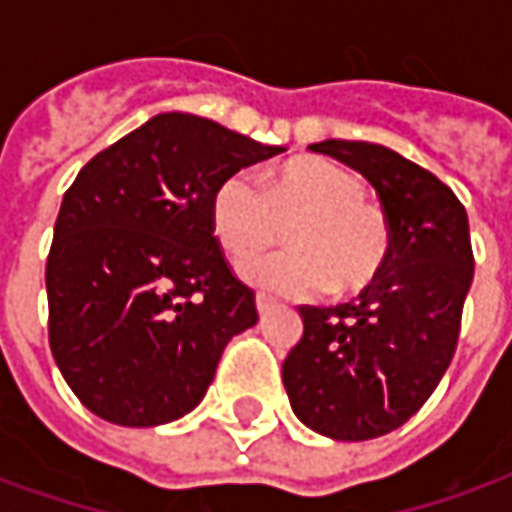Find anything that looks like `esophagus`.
Wrapping results in <instances>:
<instances>
[{
	"label": "esophagus",
	"instance_id": "34e87169",
	"mask_svg": "<svg viewBox=\"0 0 512 512\" xmlns=\"http://www.w3.org/2000/svg\"><path fill=\"white\" fill-rule=\"evenodd\" d=\"M255 307H257V312H260V318H263L266 312H271V310H274V307H277V301L268 299V296H263V293H257V296H255Z\"/></svg>",
	"mask_w": 512,
	"mask_h": 512
}]
</instances>
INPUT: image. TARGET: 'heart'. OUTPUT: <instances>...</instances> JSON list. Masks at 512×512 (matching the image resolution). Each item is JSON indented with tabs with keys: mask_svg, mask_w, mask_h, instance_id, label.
I'll list each match as a JSON object with an SVG mask.
<instances>
[{
	"mask_svg": "<svg viewBox=\"0 0 512 512\" xmlns=\"http://www.w3.org/2000/svg\"><path fill=\"white\" fill-rule=\"evenodd\" d=\"M213 235L233 257L279 241L290 227L293 249L252 257L241 279L282 296H351L370 288L392 252L386 213L367 202V183L326 158H299L277 169L268 186L255 172H235L211 202Z\"/></svg>",
	"mask_w": 512,
	"mask_h": 512,
	"instance_id": "heart-1",
	"label": "heart"
}]
</instances>
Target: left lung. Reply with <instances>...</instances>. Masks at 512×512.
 <instances>
[{
	"label": "left lung",
	"mask_w": 512,
	"mask_h": 512,
	"mask_svg": "<svg viewBox=\"0 0 512 512\" xmlns=\"http://www.w3.org/2000/svg\"><path fill=\"white\" fill-rule=\"evenodd\" d=\"M370 180L392 252L359 299L299 307L304 334L282 365L293 414L334 441L378 439L417 414L458 345L474 257L461 200L433 172L373 142L310 145Z\"/></svg>",
	"instance_id": "1"
}]
</instances>
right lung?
Here are the masks:
<instances>
[{
    "mask_svg": "<svg viewBox=\"0 0 512 512\" xmlns=\"http://www.w3.org/2000/svg\"><path fill=\"white\" fill-rule=\"evenodd\" d=\"M282 150L164 112L76 175L46 263L49 343L93 414L156 428L200 406L224 345L257 323L213 238V194Z\"/></svg>",
    "mask_w": 512,
    "mask_h": 512,
    "instance_id": "obj_1",
    "label": "right lung"
}]
</instances>
